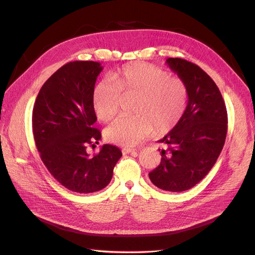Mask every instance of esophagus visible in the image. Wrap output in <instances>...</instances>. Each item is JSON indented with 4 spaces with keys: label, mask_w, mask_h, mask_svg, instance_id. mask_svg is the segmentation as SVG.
Instances as JSON below:
<instances>
[{
    "label": "esophagus",
    "mask_w": 255,
    "mask_h": 255,
    "mask_svg": "<svg viewBox=\"0 0 255 255\" xmlns=\"http://www.w3.org/2000/svg\"><path fill=\"white\" fill-rule=\"evenodd\" d=\"M136 151V149H134V148H123L122 149V152L125 153V154H128V153H132V152H135Z\"/></svg>",
    "instance_id": "esophagus-1"
}]
</instances>
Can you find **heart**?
Returning a JSON list of instances; mask_svg holds the SVG:
<instances>
[{"label":"heart","mask_w":255,"mask_h":255,"mask_svg":"<svg viewBox=\"0 0 255 255\" xmlns=\"http://www.w3.org/2000/svg\"><path fill=\"white\" fill-rule=\"evenodd\" d=\"M121 95L136 96L133 116H121L106 128L110 141L125 146L137 144L155 129L163 134L173 128L186 110L188 89L181 79L144 63L123 67L113 82L102 81L95 87L92 104L97 117L112 120L119 111Z\"/></svg>","instance_id":"b5f03b06"}]
</instances>
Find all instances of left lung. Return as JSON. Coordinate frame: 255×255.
Instances as JSON below:
<instances>
[{
	"label": "left lung",
	"instance_id": "obj_1",
	"mask_svg": "<svg viewBox=\"0 0 255 255\" xmlns=\"http://www.w3.org/2000/svg\"><path fill=\"white\" fill-rule=\"evenodd\" d=\"M186 84L188 103L182 118L165 137L158 167L149 173L156 187L172 192L190 189L211 171L225 145L227 107L211 76L182 58L166 60Z\"/></svg>",
	"mask_w": 255,
	"mask_h": 255
}]
</instances>
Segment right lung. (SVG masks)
I'll return each mask as SVG.
<instances>
[{
	"label": "right lung",
	"instance_id": "add662e5",
	"mask_svg": "<svg viewBox=\"0 0 255 255\" xmlns=\"http://www.w3.org/2000/svg\"><path fill=\"white\" fill-rule=\"evenodd\" d=\"M102 69L89 60L64 65L43 84L33 110V134L42 163L64 187L80 194L106 187L122 156L112 144L102 145L94 155L87 153V145L101 139L94 128L92 95Z\"/></svg>",
	"mask_w": 255,
	"mask_h": 255
}]
</instances>
